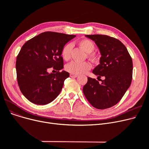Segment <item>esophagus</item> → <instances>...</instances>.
I'll list each match as a JSON object with an SVG mask.
<instances>
[{
  "label": "esophagus",
  "mask_w": 149,
  "mask_h": 149,
  "mask_svg": "<svg viewBox=\"0 0 149 149\" xmlns=\"http://www.w3.org/2000/svg\"><path fill=\"white\" fill-rule=\"evenodd\" d=\"M70 77H72V78H76V77H78V75H75V74H71V73H70Z\"/></svg>",
  "instance_id": "obj_1"
}]
</instances>
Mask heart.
Segmentation results:
<instances>
[{
	"label": "heart",
	"mask_w": 149,
	"mask_h": 149,
	"mask_svg": "<svg viewBox=\"0 0 149 149\" xmlns=\"http://www.w3.org/2000/svg\"><path fill=\"white\" fill-rule=\"evenodd\" d=\"M79 45L84 51L89 52V56L94 58L95 56L94 54L91 53L95 49V44L89 39H82L78 42ZM72 49V45L68 43L65 45L61 50V56L65 60H68L70 58V54ZM66 70L68 72L75 75L82 74L86 72L91 69V65L87 61L79 62L73 61L70 62L66 66Z\"/></svg>",
	"instance_id": "1"
}]
</instances>
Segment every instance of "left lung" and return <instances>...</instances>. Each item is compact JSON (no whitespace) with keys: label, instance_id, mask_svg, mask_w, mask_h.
I'll return each instance as SVG.
<instances>
[{"label":"left lung","instance_id":"left-lung-1","mask_svg":"<svg viewBox=\"0 0 149 149\" xmlns=\"http://www.w3.org/2000/svg\"><path fill=\"white\" fill-rule=\"evenodd\" d=\"M94 41L100 50V64L92 72L104 77L101 83L88 78L83 88L84 96L91 104L105 109L116 104L130 87L133 72L132 58L126 48L118 39L106 35H86Z\"/></svg>","mask_w":149,"mask_h":149}]
</instances>
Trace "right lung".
<instances>
[{"instance_id":"right-lung-1","label":"right lung","mask_w":149,"mask_h":149,"mask_svg":"<svg viewBox=\"0 0 149 149\" xmlns=\"http://www.w3.org/2000/svg\"><path fill=\"white\" fill-rule=\"evenodd\" d=\"M75 37L48 31L30 39L22 47L15 64L17 83L23 95L31 103L47 104L59 95L69 76L65 70L60 72L63 68L61 50ZM51 67L58 72L48 73Z\"/></svg>"}]
</instances>
